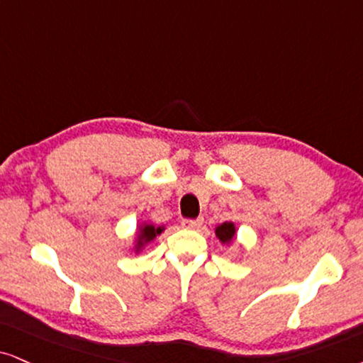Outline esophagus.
Segmentation results:
<instances>
[{"instance_id":"34e87169","label":"esophagus","mask_w":363,"mask_h":363,"mask_svg":"<svg viewBox=\"0 0 363 363\" xmlns=\"http://www.w3.org/2000/svg\"><path fill=\"white\" fill-rule=\"evenodd\" d=\"M203 223V218H183L182 227L183 229H199Z\"/></svg>"}]
</instances>
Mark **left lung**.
Masks as SVG:
<instances>
[{
  "label": "left lung",
  "mask_w": 363,
  "mask_h": 363,
  "mask_svg": "<svg viewBox=\"0 0 363 363\" xmlns=\"http://www.w3.org/2000/svg\"><path fill=\"white\" fill-rule=\"evenodd\" d=\"M216 234H217L218 239L222 240V242H229V240H230L232 237H234V234H235L234 223H232V222H223L222 225L217 227Z\"/></svg>",
  "instance_id": "1"
}]
</instances>
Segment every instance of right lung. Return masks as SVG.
I'll return each instance as SVG.
<instances>
[{"instance_id": "right-lung-1", "label": "right lung", "mask_w": 363, "mask_h": 363, "mask_svg": "<svg viewBox=\"0 0 363 363\" xmlns=\"http://www.w3.org/2000/svg\"><path fill=\"white\" fill-rule=\"evenodd\" d=\"M161 227H158V229H156L155 225H145L143 227V230H141V235H140V245H143V242H150V240H153L156 235L158 234H161Z\"/></svg>"}]
</instances>
